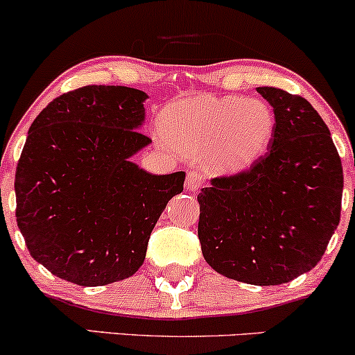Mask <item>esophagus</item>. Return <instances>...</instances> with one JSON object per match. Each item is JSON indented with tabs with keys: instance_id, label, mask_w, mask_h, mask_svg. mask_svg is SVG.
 <instances>
[{
	"instance_id": "esophagus-1",
	"label": "esophagus",
	"mask_w": 355,
	"mask_h": 355,
	"mask_svg": "<svg viewBox=\"0 0 355 355\" xmlns=\"http://www.w3.org/2000/svg\"><path fill=\"white\" fill-rule=\"evenodd\" d=\"M203 185V177L198 170H189L187 172V190L197 191L200 190Z\"/></svg>"
}]
</instances>
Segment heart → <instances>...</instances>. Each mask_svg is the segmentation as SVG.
Returning <instances> with one entry per match:
<instances>
[{"label":"heart","instance_id":"heart-1","mask_svg":"<svg viewBox=\"0 0 355 355\" xmlns=\"http://www.w3.org/2000/svg\"><path fill=\"white\" fill-rule=\"evenodd\" d=\"M164 123L177 144L198 155L209 153L215 170L237 172L270 144L275 116L266 101L200 96L166 110Z\"/></svg>","mask_w":355,"mask_h":355}]
</instances>
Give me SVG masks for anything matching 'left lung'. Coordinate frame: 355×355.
<instances>
[{"label": "left lung", "mask_w": 355, "mask_h": 355, "mask_svg": "<svg viewBox=\"0 0 355 355\" xmlns=\"http://www.w3.org/2000/svg\"><path fill=\"white\" fill-rule=\"evenodd\" d=\"M257 92L274 108L267 153L198 193V240L218 274L252 285L294 280L319 263L340 220V157L319 113L280 88Z\"/></svg>", "instance_id": "1"}]
</instances>
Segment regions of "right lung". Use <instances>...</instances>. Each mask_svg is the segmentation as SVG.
<instances>
[{
    "instance_id": "1",
    "label": "right lung",
    "mask_w": 355,
    "mask_h": 355,
    "mask_svg": "<svg viewBox=\"0 0 355 355\" xmlns=\"http://www.w3.org/2000/svg\"><path fill=\"white\" fill-rule=\"evenodd\" d=\"M146 93L88 85L63 93L30 126L16 166V222L53 275L83 287L132 277L185 172L152 175L130 162Z\"/></svg>"
}]
</instances>
